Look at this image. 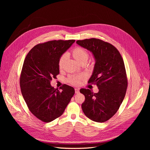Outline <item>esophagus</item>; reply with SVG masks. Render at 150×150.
Returning <instances> with one entry per match:
<instances>
[{
	"instance_id": "obj_1",
	"label": "esophagus",
	"mask_w": 150,
	"mask_h": 150,
	"mask_svg": "<svg viewBox=\"0 0 150 150\" xmlns=\"http://www.w3.org/2000/svg\"><path fill=\"white\" fill-rule=\"evenodd\" d=\"M75 92L76 94H78L79 93V89L78 88H75Z\"/></svg>"
}]
</instances>
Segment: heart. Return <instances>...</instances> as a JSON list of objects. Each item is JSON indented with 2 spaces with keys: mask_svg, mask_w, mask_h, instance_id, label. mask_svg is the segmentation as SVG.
I'll use <instances>...</instances> for the list:
<instances>
[{
  "mask_svg": "<svg viewBox=\"0 0 150 150\" xmlns=\"http://www.w3.org/2000/svg\"><path fill=\"white\" fill-rule=\"evenodd\" d=\"M71 54L75 60L81 64H85L86 63L90 56L88 52L86 49L80 46H76L73 48L71 51ZM66 59L67 57L65 54H62L58 60V67L60 70L63 68ZM83 78L84 76L83 75H71L68 78L67 81L72 85H78L80 83V81Z\"/></svg>",
  "mask_w": 150,
  "mask_h": 150,
  "instance_id": "obj_1",
  "label": "heart"
}]
</instances>
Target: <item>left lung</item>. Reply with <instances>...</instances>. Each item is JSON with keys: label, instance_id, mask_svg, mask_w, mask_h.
Segmentation results:
<instances>
[{"label": "left lung", "instance_id": "8db88e82", "mask_svg": "<svg viewBox=\"0 0 150 150\" xmlns=\"http://www.w3.org/2000/svg\"><path fill=\"white\" fill-rule=\"evenodd\" d=\"M76 43L91 51L96 63L88 83L96 84L99 91L81 88L85 96L82 109L88 118L96 122H104L117 112L125 98L127 78L123 58L112 44L91 38L77 40Z\"/></svg>", "mask_w": 150, "mask_h": 150}]
</instances>
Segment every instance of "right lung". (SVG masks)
<instances>
[{
    "label": "right lung",
    "mask_w": 150,
    "mask_h": 150,
    "mask_svg": "<svg viewBox=\"0 0 150 150\" xmlns=\"http://www.w3.org/2000/svg\"><path fill=\"white\" fill-rule=\"evenodd\" d=\"M75 40H52L35 46L27 54L21 70V91L29 110L48 123L60 116L75 94L73 87L63 84L52 87L50 81L59 74L58 60Z\"/></svg>",
    "instance_id": "add662e5"
}]
</instances>
